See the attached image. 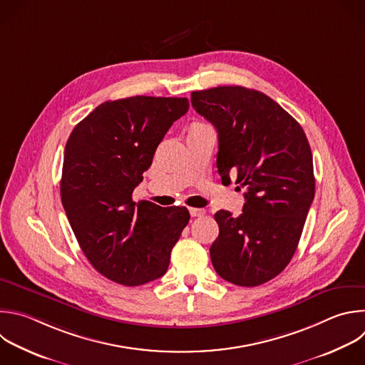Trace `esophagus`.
<instances>
[{
	"label": "esophagus",
	"instance_id": "obj_1",
	"mask_svg": "<svg viewBox=\"0 0 365 365\" xmlns=\"http://www.w3.org/2000/svg\"><path fill=\"white\" fill-rule=\"evenodd\" d=\"M189 213L192 217H196V216H203L206 212H205V209H200V207H190Z\"/></svg>",
	"mask_w": 365,
	"mask_h": 365
}]
</instances>
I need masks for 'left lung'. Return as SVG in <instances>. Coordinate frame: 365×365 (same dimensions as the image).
<instances>
[{
	"label": "left lung",
	"instance_id": "1",
	"mask_svg": "<svg viewBox=\"0 0 365 365\" xmlns=\"http://www.w3.org/2000/svg\"><path fill=\"white\" fill-rule=\"evenodd\" d=\"M192 106L216 128L217 172L245 189L239 216L215 213V271L239 287H258L292 259L315 195L312 153L298 121L267 94L220 86L192 91ZM237 186V187H239Z\"/></svg>",
	"mask_w": 365,
	"mask_h": 365
}]
</instances>
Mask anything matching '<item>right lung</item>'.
<instances>
[{
	"label": "right lung",
	"instance_id": "1",
	"mask_svg": "<svg viewBox=\"0 0 365 365\" xmlns=\"http://www.w3.org/2000/svg\"><path fill=\"white\" fill-rule=\"evenodd\" d=\"M186 97L135 96L97 106L73 129L60 193L78 245L103 277L138 287L163 277L187 225L185 206L133 202L153 155Z\"/></svg>",
	"mask_w": 365,
	"mask_h": 365
}]
</instances>
